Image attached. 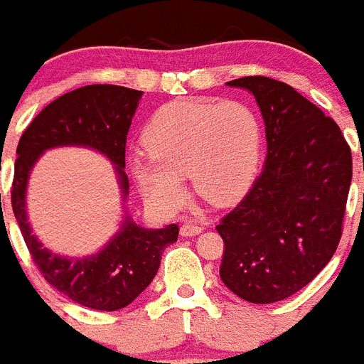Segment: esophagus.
<instances>
[{
	"label": "esophagus",
	"mask_w": 364,
	"mask_h": 364,
	"mask_svg": "<svg viewBox=\"0 0 364 364\" xmlns=\"http://www.w3.org/2000/svg\"><path fill=\"white\" fill-rule=\"evenodd\" d=\"M201 230H203V226L196 225V223H193V221H186L181 226V233L183 237H194V235H198V233H201Z\"/></svg>",
	"instance_id": "obj_1"
}]
</instances>
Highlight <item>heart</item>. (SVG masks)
Masks as SVG:
<instances>
[{"mask_svg":"<svg viewBox=\"0 0 364 364\" xmlns=\"http://www.w3.org/2000/svg\"><path fill=\"white\" fill-rule=\"evenodd\" d=\"M146 156L132 175L149 203L171 210L183 198L189 175L198 196L228 205L246 194L260 163L262 127L239 100L182 99L159 107L143 131Z\"/></svg>","mask_w":364,"mask_h":364,"instance_id":"1","label":"heart"}]
</instances>
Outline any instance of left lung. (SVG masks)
<instances>
[{
  "label": "left lung",
  "instance_id": "1",
  "mask_svg": "<svg viewBox=\"0 0 364 364\" xmlns=\"http://www.w3.org/2000/svg\"><path fill=\"white\" fill-rule=\"evenodd\" d=\"M228 86L253 93L265 124L264 170L215 230L223 283L271 304L308 285L333 258L352 181V154L333 118L287 82L264 75Z\"/></svg>",
  "mask_w": 364,
  "mask_h": 364
}]
</instances>
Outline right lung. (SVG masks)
<instances>
[{
	"instance_id": "right-lung-1",
	"label": "right lung",
	"mask_w": 364,
	"mask_h": 364,
	"mask_svg": "<svg viewBox=\"0 0 364 364\" xmlns=\"http://www.w3.org/2000/svg\"><path fill=\"white\" fill-rule=\"evenodd\" d=\"M141 95L139 90L117 85H88L68 92L33 118L17 145L12 208L31 258L49 285L74 303L99 311L125 308L152 283L164 247L177 242L178 226L143 228L124 208L120 230L102 250L82 258L61 257L44 247L28 223V181L46 150L85 146L114 164L122 198L127 200L125 143Z\"/></svg>"
}]
</instances>
